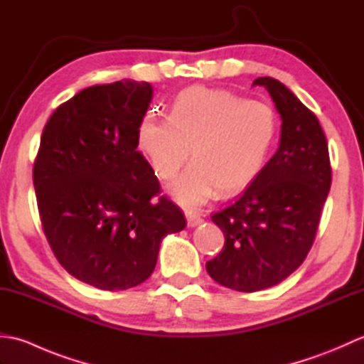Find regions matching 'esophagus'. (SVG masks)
I'll list each match as a JSON object with an SVG mask.
<instances>
[{
  "label": "esophagus",
  "instance_id": "esophagus-1",
  "mask_svg": "<svg viewBox=\"0 0 364 364\" xmlns=\"http://www.w3.org/2000/svg\"><path fill=\"white\" fill-rule=\"evenodd\" d=\"M186 218H188V225L189 227H197V225H200V223L203 222V219L200 218L197 213H192V211L186 213Z\"/></svg>",
  "mask_w": 364,
  "mask_h": 364
}]
</instances>
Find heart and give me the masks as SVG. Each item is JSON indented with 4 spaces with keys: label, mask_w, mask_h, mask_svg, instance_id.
I'll return each instance as SVG.
<instances>
[{
    "label": "heart",
    "mask_w": 364,
    "mask_h": 364,
    "mask_svg": "<svg viewBox=\"0 0 364 364\" xmlns=\"http://www.w3.org/2000/svg\"><path fill=\"white\" fill-rule=\"evenodd\" d=\"M278 117L262 100L203 86L183 90L168 115L146 114L136 131L137 146L159 180H172L184 162L192 164L172 184L184 206L205 203L218 188H245L264 167L277 141Z\"/></svg>",
    "instance_id": "1"
}]
</instances>
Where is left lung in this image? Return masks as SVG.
I'll use <instances>...</instances> for the list:
<instances>
[{
	"mask_svg": "<svg viewBox=\"0 0 364 364\" xmlns=\"http://www.w3.org/2000/svg\"><path fill=\"white\" fill-rule=\"evenodd\" d=\"M264 86L282 115L280 146L233 203L211 220L225 236L222 252L206 262L213 280L255 292L283 282L310 252L331 184L328 145L321 123L274 78Z\"/></svg>",
	"mask_w": 364,
	"mask_h": 364,
	"instance_id": "left-lung-1",
	"label": "left lung"
}]
</instances>
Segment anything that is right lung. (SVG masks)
<instances>
[{"mask_svg":"<svg viewBox=\"0 0 364 364\" xmlns=\"http://www.w3.org/2000/svg\"><path fill=\"white\" fill-rule=\"evenodd\" d=\"M149 82L97 84L60 105L33 168L42 228L68 274L105 291L145 282L162 237L186 227L141 151L136 131Z\"/></svg>","mask_w":364,"mask_h":364,"instance_id":"1","label":"right lung"}]
</instances>
